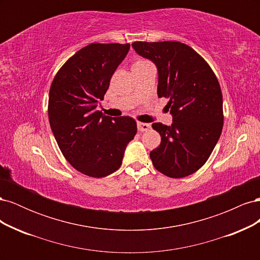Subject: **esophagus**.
Masks as SVG:
<instances>
[{"mask_svg":"<svg viewBox=\"0 0 260 260\" xmlns=\"http://www.w3.org/2000/svg\"><path fill=\"white\" fill-rule=\"evenodd\" d=\"M151 128V124L149 123H145V122H138V130L143 132V131H147Z\"/></svg>","mask_w":260,"mask_h":260,"instance_id":"34e87169","label":"esophagus"}]
</instances>
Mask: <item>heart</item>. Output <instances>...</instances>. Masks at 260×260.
I'll use <instances>...</instances> for the list:
<instances>
[{
    "instance_id": "b5f03b06",
    "label": "heart",
    "mask_w": 260,
    "mask_h": 260,
    "mask_svg": "<svg viewBox=\"0 0 260 260\" xmlns=\"http://www.w3.org/2000/svg\"><path fill=\"white\" fill-rule=\"evenodd\" d=\"M146 62H148V61H146V60H142V59H141V60H137V61L135 62V64L132 65V67H133V66H140V65H143V64H146Z\"/></svg>"
}]
</instances>
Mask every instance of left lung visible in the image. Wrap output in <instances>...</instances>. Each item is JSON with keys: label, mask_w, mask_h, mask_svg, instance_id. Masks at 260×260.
Instances as JSON below:
<instances>
[{"label": "left lung", "mask_w": 260, "mask_h": 260, "mask_svg": "<svg viewBox=\"0 0 260 260\" xmlns=\"http://www.w3.org/2000/svg\"><path fill=\"white\" fill-rule=\"evenodd\" d=\"M158 73L157 95L168 99L170 125L154 122L160 145L149 153L154 167L170 178L198 171L215 148L223 125L222 94L207 62L190 46L176 41L133 42Z\"/></svg>", "instance_id": "8db88e82"}]
</instances>
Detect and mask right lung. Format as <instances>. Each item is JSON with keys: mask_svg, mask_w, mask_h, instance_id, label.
Listing matches in <instances>:
<instances>
[{"mask_svg": "<svg viewBox=\"0 0 260 260\" xmlns=\"http://www.w3.org/2000/svg\"><path fill=\"white\" fill-rule=\"evenodd\" d=\"M130 44L92 43L70 57L49 93V120L62 155L83 175L103 178L119 169L125 147L137 135L131 117L98 111L109 81Z\"/></svg>", "mask_w": 260, "mask_h": 260, "instance_id": "obj_1", "label": "right lung"}]
</instances>
